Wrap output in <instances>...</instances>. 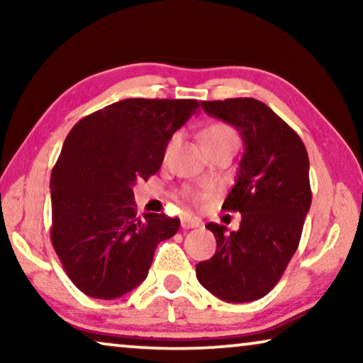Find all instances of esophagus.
Instances as JSON below:
<instances>
[{
	"label": "esophagus",
	"mask_w": 363,
	"mask_h": 363,
	"mask_svg": "<svg viewBox=\"0 0 363 363\" xmlns=\"http://www.w3.org/2000/svg\"><path fill=\"white\" fill-rule=\"evenodd\" d=\"M201 221L191 216H183L182 218V228L183 230H191V228H200Z\"/></svg>",
	"instance_id": "obj_1"
}]
</instances>
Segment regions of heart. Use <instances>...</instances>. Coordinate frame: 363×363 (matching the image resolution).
<instances>
[{"mask_svg": "<svg viewBox=\"0 0 363 363\" xmlns=\"http://www.w3.org/2000/svg\"><path fill=\"white\" fill-rule=\"evenodd\" d=\"M236 143V133L230 125L226 123H211L205 128L203 132V145H210V143ZM185 196L191 201H200L201 195L200 193L193 191V190H186Z\"/></svg>", "mask_w": 363, "mask_h": 363, "instance_id": "1", "label": "heart"}]
</instances>
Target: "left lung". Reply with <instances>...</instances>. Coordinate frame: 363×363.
Segmentation results:
<instances>
[{"label":"left lung","instance_id":"left-lung-1","mask_svg":"<svg viewBox=\"0 0 363 363\" xmlns=\"http://www.w3.org/2000/svg\"><path fill=\"white\" fill-rule=\"evenodd\" d=\"M208 116L240 132L242 152L223 210L240 211V230L208 223L216 252L196 264L200 284L226 302L264 297L299 246L312 193L301 137L264 102L251 97L201 102Z\"/></svg>","mask_w":363,"mask_h":363}]
</instances>
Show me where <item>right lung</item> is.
Segmentation results:
<instances>
[{
    "label": "right lung",
    "instance_id": "add662e5",
    "mask_svg": "<svg viewBox=\"0 0 363 363\" xmlns=\"http://www.w3.org/2000/svg\"><path fill=\"white\" fill-rule=\"evenodd\" d=\"M191 99H123L79 121L51 173V241L69 279L96 299L145 281L180 220L137 215L133 185L160 170L168 142L198 113Z\"/></svg>",
    "mask_w": 363,
    "mask_h": 363
}]
</instances>
